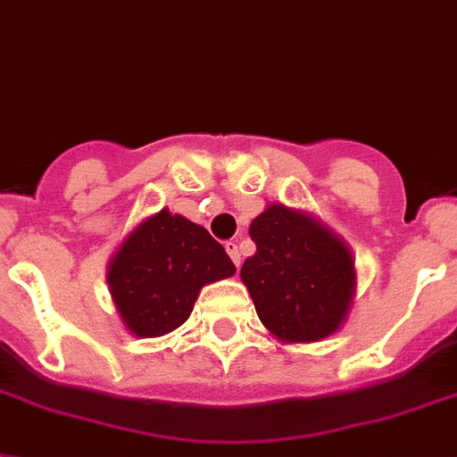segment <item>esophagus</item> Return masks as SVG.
<instances>
[{
    "mask_svg": "<svg viewBox=\"0 0 457 457\" xmlns=\"http://www.w3.org/2000/svg\"><path fill=\"white\" fill-rule=\"evenodd\" d=\"M226 252H228V256H231V262L236 263L237 269H240V250H237V243H226Z\"/></svg>",
    "mask_w": 457,
    "mask_h": 457,
    "instance_id": "34e87169",
    "label": "esophagus"
}]
</instances>
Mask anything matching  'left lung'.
Segmentation results:
<instances>
[{
    "label": "left lung",
    "mask_w": 457,
    "mask_h": 457,
    "mask_svg": "<svg viewBox=\"0 0 457 457\" xmlns=\"http://www.w3.org/2000/svg\"><path fill=\"white\" fill-rule=\"evenodd\" d=\"M256 254L240 278L280 343H315L348 320L357 289L348 243L318 217L273 203L250 224Z\"/></svg>",
    "instance_id": "left-lung-1"
}]
</instances>
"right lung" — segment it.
<instances>
[{
  "mask_svg": "<svg viewBox=\"0 0 457 457\" xmlns=\"http://www.w3.org/2000/svg\"><path fill=\"white\" fill-rule=\"evenodd\" d=\"M236 266L203 226L168 207L139 221L107 263L109 294L133 337L156 338L182 327L205 285Z\"/></svg>",
  "mask_w": 457,
  "mask_h": 457,
  "instance_id": "obj_1",
  "label": "right lung"
}]
</instances>
